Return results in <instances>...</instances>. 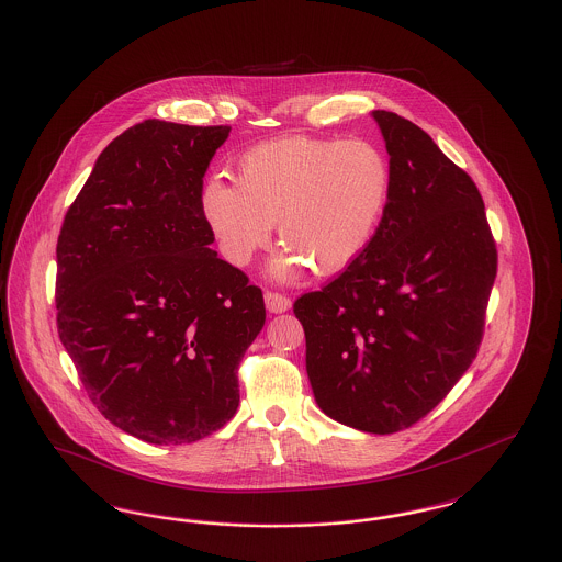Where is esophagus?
Segmentation results:
<instances>
[{"instance_id": "esophagus-1", "label": "esophagus", "mask_w": 562, "mask_h": 562, "mask_svg": "<svg viewBox=\"0 0 562 562\" xmlns=\"http://www.w3.org/2000/svg\"><path fill=\"white\" fill-rule=\"evenodd\" d=\"M266 305H268L269 312L282 314V312H286L291 307V299L286 294L266 291Z\"/></svg>"}]
</instances>
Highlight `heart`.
Segmentation results:
<instances>
[{"label":"heart","instance_id":"obj_1","mask_svg":"<svg viewBox=\"0 0 562 562\" xmlns=\"http://www.w3.org/2000/svg\"><path fill=\"white\" fill-rule=\"evenodd\" d=\"M390 186V161L371 140L282 136L241 154L236 183L211 177L202 213L221 255L238 268L268 246L278 221L284 246L273 273L307 266L335 273L373 238Z\"/></svg>","mask_w":562,"mask_h":562}]
</instances>
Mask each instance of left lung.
<instances>
[{"label":"left lung","instance_id":"8db88e82","mask_svg":"<svg viewBox=\"0 0 562 562\" xmlns=\"http://www.w3.org/2000/svg\"><path fill=\"white\" fill-rule=\"evenodd\" d=\"M373 117L392 172L381 223L353 263L293 310L322 411L394 434L424 419L474 362L497 246L472 177L398 113Z\"/></svg>","mask_w":562,"mask_h":562}]
</instances>
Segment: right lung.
<instances>
[{
    "label": "right lung",
    "mask_w": 562,
    "mask_h": 562,
    "mask_svg": "<svg viewBox=\"0 0 562 562\" xmlns=\"http://www.w3.org/2000/svg\"><path fill=\"white\" fill-rule=\"evenodd\" d=\"M232 126L145 120L113 138L56 241V328L101 415L189 445L238 411L259 286L211 250L204 175Z\"/></svg>",
    "instance_id": "obj_1"
}]
</instances>
